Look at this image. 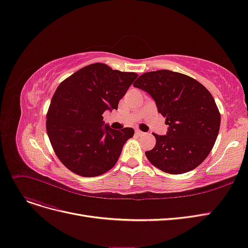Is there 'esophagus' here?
<instances>
[{
  "label": "esophagus",
  "mask_w": 248,
  "mask_h": 248,
  "mask_svg": "<svg viewBox=\"0 0 248 248\" xmlns=\"http://www.w3.org/2000/svg\"><path fill=\"white\" fill-rule=\"evenodd\" d=\"M135 133H136V135H139V136H141V135L144 134V133H143L142 131H140V129H136V130H135Z\"/></svg>",
  "instance_id": "34e87169"
}]
</instances>
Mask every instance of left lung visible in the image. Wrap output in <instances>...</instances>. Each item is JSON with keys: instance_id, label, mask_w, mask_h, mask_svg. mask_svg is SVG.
I'll list each match as a JSON object with an SVG mask.
<instances>
[{"instance_id": "8db88e82", "label": "left lung", "mask_w": 248, "mask_h": 248, "mask_svg": "<svg viewBox=\"0 0 248 248\" xmlns=\"http://www.w3.org/2000/svg\"><path fill=\"white\" fill-rule=\"evenodd\" d=\"M133 85L153 97L169 126L166 135L154 134L156 146L146 152L148 160L170 174L200 165L213 148L220 125L210 92L191 77L168 70L144 73Z\"/></svg>"}]
</instances>
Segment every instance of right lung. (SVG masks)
I'll use <instances>...</instances> for the list:
<instances>
[{
	"label": "right lung",
	"mask_w": 248,
	"mask_h": 248,
	"mask_svg": "<svg viewBox=\"0 0 248 248\" xmlns=\"http://www.w3.org/2000/svg\"><path fill=\"white\" fill-rule=\"evenodd\" d=\"M138 74L92 63L59 84L47 113L46 128L58 159L71 171L91 177L113 168L133 128L105 125L107 109H117Z\"/></svg>",
	"instance_id": "1"
}]
</instances>
